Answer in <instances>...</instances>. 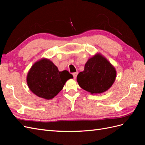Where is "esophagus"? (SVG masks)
I'll return each mask as SVG.
<instances>
[{
	"label": "esophagus",
	"instance_id": "obj_1",
	"mask_svg": "<svg viewBox=\"0 0 145 145\" xmlns=\"http://www.w3.org/2000/svg\"><path fill=\"white\" fill-rule=\"evenodd\" d=\"M77 74H78V72H76L72 73V75H73V77H74V78H76V77H77Z\"/></svg>",
	"mask_w": 145,
	"mask_h": 145
}]
</instances>
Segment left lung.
<instances>
[{
	"instance_id": "obj_1",
	"label": "left lung",
	"mask_w": 145,
	"mask_h": 145,
	"mask_svg": "<svg viewBox=\"0 0 145 145\" xmlns=\"http://www.w3.org/2000/svg\"><path fill=\"white\" fill-rule=\"evenodd\" d=\"M116 71L108 61L99 54L89 59L84 71L78 73L77 81L82 89L91 94L107 91L114 82Z\"/></svg>"
}]
</instances>
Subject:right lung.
Returning <instances> with one entry per match:
<instances>
[{"label":"right lung","instance_id":"add662e5","mask_svg":"<svg viewBox=\"0 0 145 145\" xmlns=\"http://www.w3.org/2000/svg\"><path fill=\"white\" fill-rule=\"evenodd\" d=\"M73 78L68 71H59L51 61L43 59L33 65L27 76L29 88L39 97L51 99L62 89L65 82Z\"/></svg>","mask_w":145,"mask_h":145}]
</instances>
